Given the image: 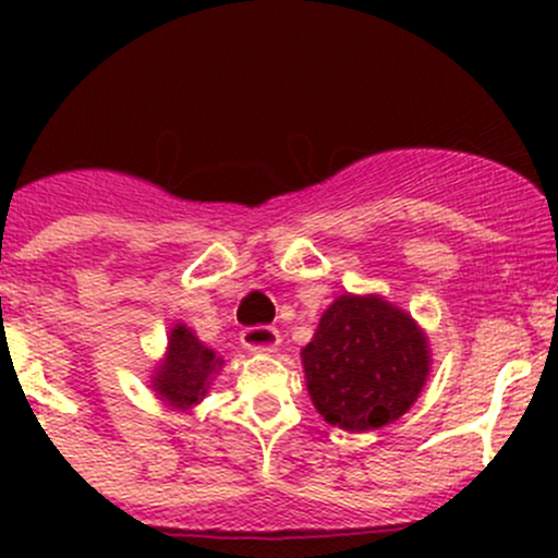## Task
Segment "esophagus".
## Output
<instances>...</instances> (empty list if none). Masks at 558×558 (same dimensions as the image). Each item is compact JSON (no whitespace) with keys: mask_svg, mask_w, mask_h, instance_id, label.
I'll return each mask as SVG.
<instances>
[{"mask_svg":"<svg viewBox=\"0 0 558 558\" xmlns=\"http://www.w3.org/2000/svg\"><path fill=\"white\" fill-rule=\"evenodd\" d=\"M240 342L247 353H275L280 345V335L272 326H251L240 335Z\"/></svg>","mask_w":558,"mask_h":558,"instance_id":"34e87169","label":"esophagus"}]
</instances>
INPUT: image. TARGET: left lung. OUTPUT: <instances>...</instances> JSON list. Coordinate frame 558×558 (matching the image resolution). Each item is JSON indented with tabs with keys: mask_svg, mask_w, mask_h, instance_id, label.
<instances>
[{
	"mask_svg": "<svg viewBox=\"0 0 558 558\" xmlns=\"http://www.w3.org/2000/svg\"><path fill=\"white\" fill-rule=\"evenodd\" d=\"M300 356L313 408L342 432L399 421L432 373L426 331L380 294L337 296Z\"/></svg>",
	"mask_w": 558,
	"mask_h": 558,
	"instance_id": "left-lung-1",
	"label": "left lung"
}]
</instances>
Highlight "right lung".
<instances>
[{
  "instance_id": "right-lung-1",
  "label": "right lung",
  "mask_w": 558,
  "mask_h": 558,
  "mask_svg": "<svg viewBox=\"0 0 558 558\" xmlns=\"http://www.w3.org/2000/svg\"><path fill=\"white\" fill-rule=\"evenodd\" d=\"M223 364V356L205 345L191 326L174 320L167 331L165 356L156 362L150 375V391L165 408L191 413L210 393Z\"/></svg>"
}]
</instances>
